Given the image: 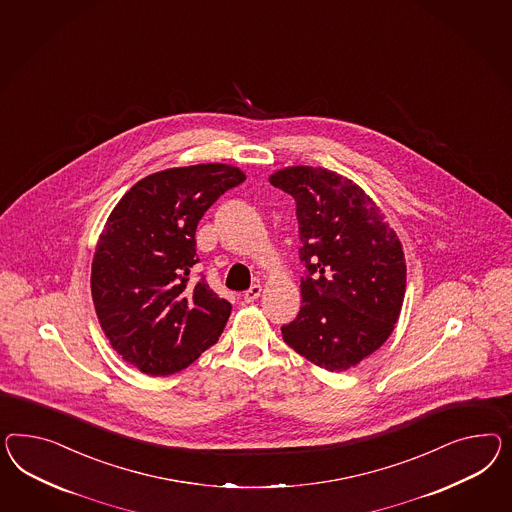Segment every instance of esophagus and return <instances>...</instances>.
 Listing matches in <instances>:
<instances>
[{
    "label": "esophagus",
    "mask_w": 512,
    "mask_h": 512,
    "mask_svg": "<svg viewBox=\"0 0 512 512\" xmlns=\"http://www.w3.org/2000/svg\"><path fill=\"white\" fill-rule=\"evenodd\" d=\"M261 292H263V287H261V285H253V287L244 294V302H246V304L255 302V300L261 296Z\"/></svg>",
    "instance_id": "1"
}]
</instances>
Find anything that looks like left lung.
Wrapping results in <instances>:
<instances>
[{
  "instance_id": "1",
  "label": "left lung",
  "mask_w": 512,
  "mask_h": 512,
  "mask_svg": "<svg viewBox=\"0 0 512 512\" xmlns=\"http://www.w3.org/2000/svg\"><path fill=\"white\" fill-rule=\"evenodd\" d=\"M268 180L296 201L302 307L283 341L320 369L341 373L393 332L406 291L401 240L354 180L326 167L289 166Z\"/></svg>"
}]
</instances>
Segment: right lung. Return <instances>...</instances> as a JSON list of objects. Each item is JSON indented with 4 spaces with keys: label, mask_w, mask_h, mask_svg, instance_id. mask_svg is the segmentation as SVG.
<instances>
[{
    "label": "right lung",
    "mask_w": 512,
    "mask_h": 512,
    "mask_svg": "<svg viewBox=\"0 0 512 512\" xmlns=\"http://www.w3.org/2000/svg\"><path fill=\"white\" fill-rule=\"evenodd\" d=\"M246 180L231 164L169 167L138 180L111 210L91 268V294L111 348L143 374L167 376L218 341L231 304L195 287V229L208 207Z\"/></svg>",
    "instance_id": "1"
}]
</instances>
